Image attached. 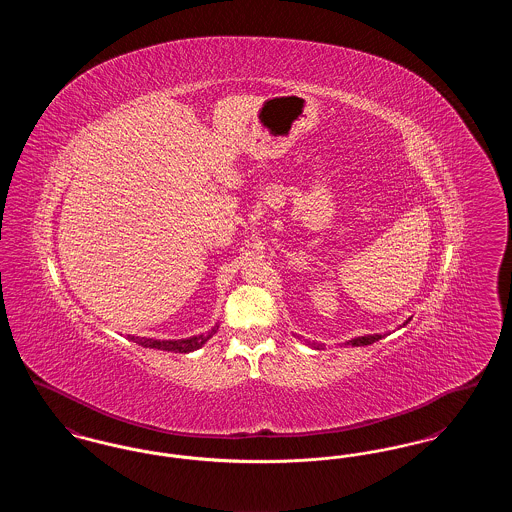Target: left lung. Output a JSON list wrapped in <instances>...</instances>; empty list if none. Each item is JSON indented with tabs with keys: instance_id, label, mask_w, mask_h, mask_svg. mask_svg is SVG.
<instances>
[{
	"instance_id": "1",
	"label": "left lung",
	"mask_w": 512,
	"mask_h": 512,
	"mask_svg": "<svg viewBox=\"0 0 512 512\" xmlns=\"http://www.w3.org/2000/svg\"><path fill=\"white\" fill-rule=\"evenodd\" d=\"M411 320V318H409ZM407 320V322H409ZM405 322V324H407ZM382 340V336L380 334H374V336H361V338H355V340L347 341V345H353V347H359V345H370V343H374V341ZM311 347H315V349H320L322 345H318L315 341H307Z\"/></svg>"
}]
</instances>
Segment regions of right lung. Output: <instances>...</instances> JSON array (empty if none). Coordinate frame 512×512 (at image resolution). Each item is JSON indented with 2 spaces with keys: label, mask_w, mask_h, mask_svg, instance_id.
<instances>
[{
  "label": "right lung",
  "mask_w": 512,
  "mask_h": 512,
  "mask_svg": "<svg viewBox=\"0 0 512 512\" xmlns=\"http://www.w3.org/2000/svg\"><path fill=\"white\" fill-rule=\"evenodd\" d=\"M215 332H217V328H213L211 332L201 334V336H197V338L176 341L138 340V338H134V336H132V338L128 336V338L136 341V343H140V345H144V347H149V349H163V351H172V353H190V351L199 349Z\"/></svg>",
  "instance_id": "add662e5"
}]
</instances>
